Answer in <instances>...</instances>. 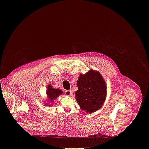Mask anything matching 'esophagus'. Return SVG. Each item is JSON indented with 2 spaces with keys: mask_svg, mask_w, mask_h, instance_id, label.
Returning a JSON list of instances; mask_svg holds the SVG:
<instances>
[{
  "mask_svg": "<svg viewBox=\"0 0 149 149\" xmlns=\"http://www.w3.org/2000/svg\"><path fill=\"white\" fill-rule=\"evenodd\" d=\"M65 94L66 96H71L72 94H73V93H72V91L71 90H66V91H65Z\"/></svg>",
  "mask_w": 149,
  "mask_h": 149,
  "instance_id": "esophagus-1",
  "label": "esophagus"
}]
</instances>
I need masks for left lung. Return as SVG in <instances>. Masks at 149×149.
Masks as SVG:
<instances>
[{"label": "left lung", "instance_id": "left-lung-1", "mask_svg": "<svg viewBox=\"0 0 149 149\" xmlns=\"http://www.w3.org/2000/svg\"><path fill=\"white\" fill-rule=\"evenodd\" d=\"M77 86L75 97L81 109L87 113L101 109L107 96V86L100 72L90 70L84 74H80Z\"/></svg>", "mask_w": 149, "mask_h": 149}]
</instances>
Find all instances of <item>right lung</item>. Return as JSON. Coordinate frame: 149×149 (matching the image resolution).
Instances as JSON below:
<instances>
[{
  "instance_id": "1",
  "label": "right lung",
  "mask_w": 149,
  "mask_h": 149,
  "mask_svg": "<svg viewBox=\"0 0 149 149\" xmlns=\"http://www.w3.org/2000/svg\"><path fill=\"white\" fill-rule=\"evenodd\" d=\"M46 94V101H43V102L44 103L45 105L52 106L53 105L54 102L57 100V97H59L61 94H63V93L59 88H54L51 84H49L47 86ZM47 99L48 100H47Z\"/></svg>"
}]
</instances>
